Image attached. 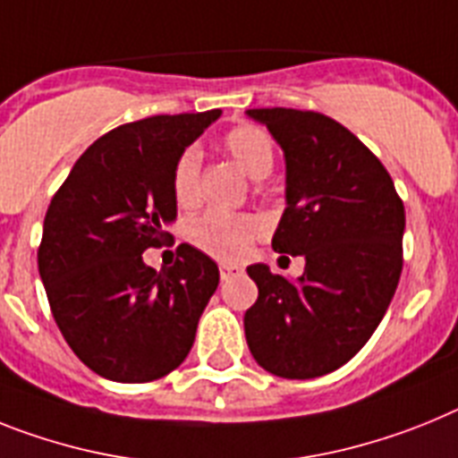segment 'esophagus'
Returning a JSON list of instances; mask_svg holds the SVG:
<instances>
[{
	"instance_id": "1",
	"label": "esophagus",
	"mask_w": 458,
	"mask_h": 458,
	"mask_svg": "<svg viewBox=\"0 0 458 458\" xmlns=\"http://www.w3.org/2000/svg\"><path fill=\"white\" fill-rule=\"evenodd\" d=\"M241 271H243V268L236 267V264H220L222 280H229V277H233V276H241Z\"/></svg>"
}]
</instances>
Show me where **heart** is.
Here are the masks:
<instances>
[{
    "label": "heart",
    "instance_id": "obj_1",
    "mask_svg": "<svg viewBox=\"0 0 458 458\" xmlns=\"http://www.w3.org/2000/svg\"><path fill=\"white\" fill-rule=\"evenodd\" d=\"M226 155L250 175L267 178L276 162V148L271 136L257 124H238L222 139ZM199 166L201 157L194 148H187L175 159L171 174L174 199L181 206H194L199 199ZM264 226L257 217L226 210H206L187 225V238L194 248L222 261H238L250 252V245L261 236Z\"/></svg>",
    "mask_w": 458,
    "mask_h": 458
}]
</instances>
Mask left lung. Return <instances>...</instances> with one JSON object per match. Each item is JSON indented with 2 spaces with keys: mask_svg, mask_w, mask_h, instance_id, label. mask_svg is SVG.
Wrapping results in <instances>:
<instances>
[{
  "mask_svg": "<svg viewBox=\"0 0 458 458\" xmlns=\"http://www.w3.org/2000/svg\"><path fill=\"white\" fill-rule=\"evenodd\" d=\"M284 152V208L273 250L306 259L296 280L248 267L259 296L245 312L255 361L287 380L341 369L361 350L403 268V201L350 129L315 111L250 108Z\"/></svg>",
  "mask_w": 458,
  "mask_h": 458,
  "instance_id": "left-lung-1",
  "label": "left lung"
}]
</instances>
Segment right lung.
Segmentation results:
<instances>
[{
    "mask_svg": "<svg viewBox=\"0 0 458 458\" xmlns=\"http://www.w3.org/2000/svg\"><path fill=\"white\" fill-rule=\"evenodd\" d=\"M220 108L120 124L73 164L43 220L38 273L64 341L113 382L159 380L190 354L217 264L178 245L174 267L143 261L175 220V159Z\"/></svg>",
    "mask_w": 458,
    "mask_h": 458,
    "instance_id": "obj_1",
    "label": "right lung"
}]
</instances>
